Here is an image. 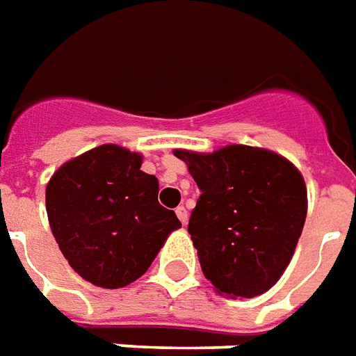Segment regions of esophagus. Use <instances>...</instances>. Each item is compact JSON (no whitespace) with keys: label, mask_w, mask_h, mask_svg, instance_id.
Listing matches in <instances>:
<instances>
[{"label":"esophagus","mask_w":356,"mask_h":356,"mask_svg":"<svg viewBox=\"0 0 356 356\" xmlns=\"http://www.w3.org/2000/svg\"><path fill=\"white\" fill-rule=\"evenodd\" d=\"M175 213H177V218H179V220H181V223L185 225L186 221H188V212H186L185 206H179L177 210H175Z\"/></svg>","instance_id":"34e87169"}]
</instances>
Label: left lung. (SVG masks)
I'll list each match as a JSON object with an SVG mask.
<instances>
[{"mask_svg": "<svg viewBox=\"0 0 356 356\" xmlns=\"http://www.w3.org/2000/svg\"><path fill=\"white\" fill-rule=\"evenodd\" d=\"M200 188L188 233L208 282L231 297H256L282 277L307 218L299 170L262 148L175 150Z\"/></svg>", "mask_w": 356, "mask_h": 356, "instance_id": "8db88e82", "label": "left lung"}]
</instances>
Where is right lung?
<instances>
[{"label":"right lung","mask_w":356,"mask_h":356,"mask_svg":"<svg viewBox=\"0 0 356 356\" xmlns=\"http://www.w3.org/2000/svg\"><path fill=\"white\" fill-rule=\"evenodd\" d=\"M143 156L104 144L63 163L49 179L46 210L59 250L86 282L118 289L143 275L171 231L173 210L158 202V179Z\"/></svg>","instance_id":"right-lung-1"}]
</instances>
